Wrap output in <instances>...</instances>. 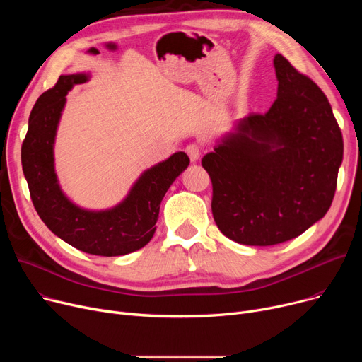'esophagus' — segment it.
<instances>
[{"label":"esophagus","mask_w":362,"mask_h":362,"mask_svg":"<svg viewBox=\"0 0 362 362\" xmlns=\"http://www.w3.org/2000/svg\"><path fill=\"white\" fill-rule=\"evenodd\" d=\"M186 152L189 158H191V161H198L201 157V146L198 144H189L186 146Z\"/></svg>","instance_id":"1"}]
</instances>
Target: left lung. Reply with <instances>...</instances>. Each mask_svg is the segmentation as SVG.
I'll return each instance as SVG.
<instances>
[{"mask_svg":"<svg viewBox=\"0 0 362 362\" xmlns=\"http://www.w3.org/2000/svg\"><path fill=\"white\" fill-rule=\"evenodd\" d=\"M277 100L240 120L202 167L213 183V217L229 239L251 246L291 240L332 205L344 139L322 90L281 54Z\"/></svg>","mask_w":362,"mask_h":362,"instance_id":"8db88e82","label":"left lung"}]
</instances>
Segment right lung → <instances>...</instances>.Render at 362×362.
Returning <instances> with one entry per match:
<instances>
[{
	"mask_svg": "<svg viewBox=\"0 0 362 362\" xmlns=\"http://www.w3.org/2000/svg\"><path fill=\"white\" fill-rule=\"evenodd\" d=\"M86 81L85 73L60 76L54 88L37 98L22 144L23 173L35 210L54 235L86 254L126 255L141 250L154 236L160 204L170 185L189 165V157L176 152L148 168L126 199L111 210L88 211L70 202L55 176L52 148L66 93Z\"/></svg>",
	"mask_w": 362,
	"mask_h": 362,
	"instance_id": "1",
	"label": "right lung"
}]
</instances>
